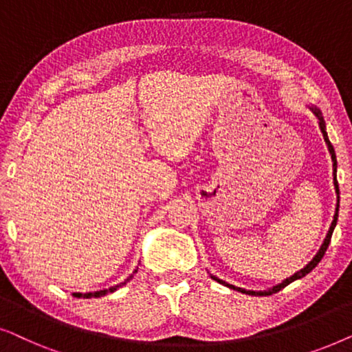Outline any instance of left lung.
Here are the masks:
<instances>
[{"label": "left lung", "instance_id": "obj_1", "mask_svg": "<svg viewBox=\"0 0 352 352\" xmlns=\"http://www.w3.org/2000/svg\"><path fill=\"white\" fill-rule=\"evenodd\" d=\"M311 110H312V112H314L316 117L319 118V126H320V131H322V134H324L325 144H327V146H329V152H330V155H331V162H333V184H335L336 195H340V187H338V181H336V155H335V148H333V146H331V144H330V141H329V136H327V131H325V122H324V117H322V112H320V110L317 109V107H311ZM336 199H338V204H336V211H335L333 221H331V226H330L329 232H327V237H325V240H324V243H322V247L319 248V252H317L316 256L312 258L311 261L307 263L306 266L301 269V271L295 272V274H293L292 277L285 278V280H283L282 283H278V285L272 287V288H269V290H264V292H253V290H245V288H240V287H234V285H230V283L224 282V280H221V278L214 277V276H211V278H213V280H216V282L223 283V285H226V287L232 288V290H237V292H240V293H245V295H253V296H269V295H272V293H277V292H280L282 288H285V287L288 285V283H292V282L298 280V278L305 277L306 274H309V272L312 271V269H314V267L317 266V264L320 263V259L324 258V254H325V252H327V248H329V245H330V240H331V234H333V229H335V226H336V221H338L340 197H336Z\"/></svg>", "mask_w": 352, "mask_h": 352}]
</instances>
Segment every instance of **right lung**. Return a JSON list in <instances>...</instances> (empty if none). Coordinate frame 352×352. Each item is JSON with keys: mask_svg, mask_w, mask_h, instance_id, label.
Wrapping results in <instances>:
<instances>
[{"mask_svg": "<svg viewBox=\"0 0 352 352\" xmlns=\"http://www.w3.org/2000/svg\"><path fill=\"white\" fill-rule=\"evenodd\" d=\"M134 272H138V271H134ZM133 276H129V278H131ZM129 278H126V280L124 282H122V283H118V285H115V287H110V288H107V290H99V292H94V293H74V296H76V298H99V296H104V295H107V293H113L115 290H118L120 287H123L124 283H126Z\"/></svg>", "mask_w": 352, "mask_h": 352, "instance_id": "add662e5", "label": "right lung"}]
</instances>
